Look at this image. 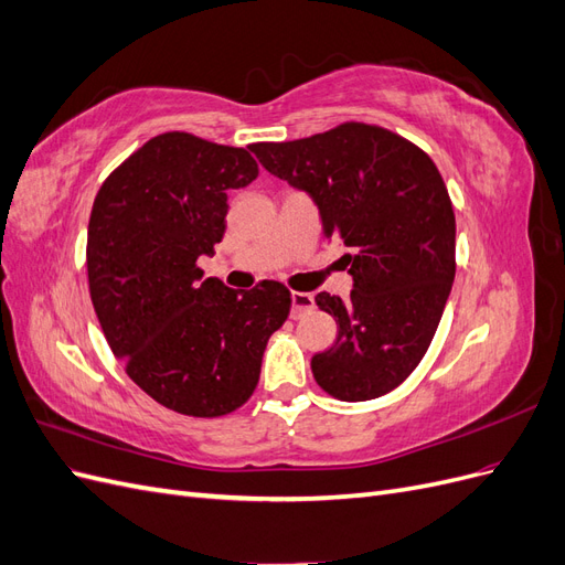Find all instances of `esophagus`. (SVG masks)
<instances>
[{
  "instance_id": "obj_1",
  "label": "esophagus",
  "mask_w": 565,
  "mask_h": 565,
  "mask_svg": "<svg viewBox=\"0 0 565 565\" xmlns=\"http://www.w3.org/2000/svg\"><path fill=\"white\" fill-rule=\"evenodd\" d=\"M313 303H316L313 295H309V292H292V318H299L303 311L313 309Z\"/></svg>"
}]
</instances>
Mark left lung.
Here are the masks:
<instances>
[{
    "label": "left lung",
    "instance_id": "8db88e82",
    "mask_svg": "<svg viewBox=\"0 0 565 565\" xmlns=\"http://www.w3.org/2000/svg\"><path fill=\"white\" fill-rule=\"evenodd\" d=\"M249 150L309 193L324 235L351 249L341 256L351 299L316 297L339 330L311 361L318 386L349 403L384 396L419 365L455 280V212L438 167L401 134L365 122Z\"/></svg>",
    "mask_w": 565,
    "mask_h": 565
}]
</instances>
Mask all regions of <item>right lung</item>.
<instances>
[{
  "label": "right lung",
  "mask_w": 565,
  "mask_h": 565,
  "mask_svg": "<svg viewBox=\"0 0 565 565\" xmlns=\"http://www.w3.org/2000/svg\"><path fill=\"white\" fill-rule=\"evenodd\" d=\"M256 174L247 148L164 131L113 169L94 200V311L134 384L179 415L221 417L245 405L268 337L292 306L278 280L237 292L202 280L198 266L224 237L228 191Z\"/></svg>",
  "instance_id": "right-lung-1"
}]
</instances>
